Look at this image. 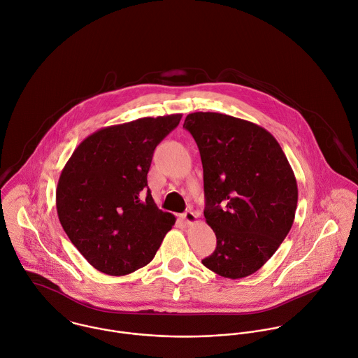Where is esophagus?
<instances>
[{"label":"esophagus","instance_id":"esophagus-1","mask_svg":"<svg viewBox=\"0 0 358 358\" xmlns=\"http://www.w3.org/2000/svg\"><path fill=\"white\" fill-rule=\"evenodd\" d=\"M182 218H184V221L187 222V224H195L196 221H198V215H195L194 212H191V210H188V212H185L184 215H182Z\"/></svg>","mask_w":358,"mask_h":358}]
</instances>
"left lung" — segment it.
<instances>
[{"instance_id": "1", "label": "left lung", "mask_w": 358, "mask_h": 358, "mask_svg": "<svg viewBox=\"0 0 358 358\" xmlns=\"http://www.w3.org/2000/svg\"><path fill=\"white\" fill-rule=\"evenodd\" d=\"M184 127L201 152L205 218L217 238L213 255L202 263L224 278L249 277L270 260L292 228L294 173L273 134L252 122L195 112Z\"/></svg>"}]
</instances>
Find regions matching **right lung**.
<instances>
[{"mask_svg":"<svg viewBox=\"0 0 358 358\" xmlns=\"http://www.w3.org/2000/svg\"><path fill=\"white\" fill-rule=\"evenodd\" d=\"M182 115L103 127L80 143L57 187L59 221L98 271L127 275L156 255L176 217L157 209L148 188L153 150Z\"/></svg>","mask_w":358,"mask_h":358,"instance_id":"1","label":"right lung"}]
</instances>
